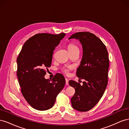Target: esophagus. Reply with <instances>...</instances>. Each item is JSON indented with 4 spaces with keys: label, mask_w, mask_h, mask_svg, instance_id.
Masks as SVG:
<instances>
[{
    "label": "esophagus",
    "mask_w": 129,
    "mask_h": 129,
    "mask_svg": "<svg viewBox=\"0 0 129 129\" xmlns=\"http://www.w3.org/2000/svg\"><path fill=\"white\" fill-rule=\"evenodd\" d=\"M66 85H68V80L67 79H66Z\"/></svg>",
    "instance_id": "obj_1"
}]
</instances>
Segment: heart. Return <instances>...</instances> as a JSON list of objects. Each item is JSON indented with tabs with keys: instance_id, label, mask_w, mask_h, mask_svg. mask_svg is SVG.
<instances>
[{
	"instance_id": "heart-1",
	"label": "heart",
	"mask_w": 129,
	"mask_h": 129,
	"mask_svg": "<svg viewBox=\"0 0 129 129\" xmlns=\"http://www.w3.org/2000/svg\"><path fill=\"white\" fill-rule=\"evenodd\" d=\"M68 50L69 52H73V51H75V50H78L79 51V49L75 45H73V44H70L68 46ZM72 69L71 67H69L68 68H64L63 69V72L66 73V74H69V71Z\"/></svg>"
}]
</instances>
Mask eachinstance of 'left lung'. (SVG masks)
Listing matches in <instances>:
<instances>
[{
  "label": "left lung",
  "instance_id": "8db88e82",
  "mask_svg": "<svg viewBox=\"0 0 129 129\" xmlns=\"http://www.w3.org/2000/svg\"><path fill=\"white\" fill-rule=\"evenodd\" d=\"M79 40L83 55L76 75L84 79L83 85L71 80L69 84L75 90L71 99L73 108L85 112L95 106L102 97L108 84L109 60L106 47L95 35L89 32H78L68 39Z\"/></svg>",
  "mask_w": 129,
  "mask_h": 129
}]
</instances>
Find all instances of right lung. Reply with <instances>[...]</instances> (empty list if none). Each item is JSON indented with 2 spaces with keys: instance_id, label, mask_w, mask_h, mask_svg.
Instances as JSON below:
<instances>
[{
  "instance_id": "obj_1",
  "label": "right lung",
  "mask_w": 129,
  "mask_h": 129,
  "mask_svg": "<svg viewBox=\"0 0 129 129\" xmlns=\"http://www.w3.org/2000/svg\"><path fill=\"white\" fill-rule=\"evenodd\" d=\"M64 33L35 35L23 46L17 58V76L22 95L31 107L40 111L53 107L57 95L64 87L66 80L61 74L52 80L46 79V69L52 64L55 47Z\"/></svg>"
}]
</instances>
